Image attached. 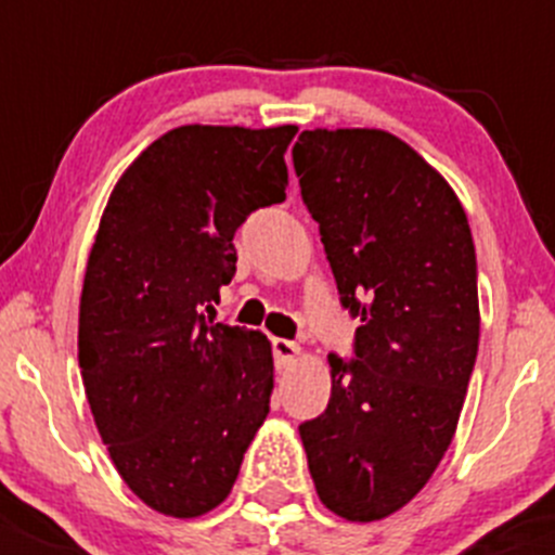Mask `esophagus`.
I'll list each match as a JSON object with an SVG mask.
<instances>
[{"label": "esophagus", "mask_w": 555, "mask_h": 555, "mask_svg": "<svg viewBox=\"0 0 555 555\" xmlns=\"http://www.w3.org/2000/svg\"><path fill=\"white\" fill-rule=\"evenodd\" d=\"M273 357H276L279 367H289L298 362L300 346L295 344V340H287V338H273Z\"/></svg>", "instance_id": "34e87169"}]
</instances>
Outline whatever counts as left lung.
I'll use <instances>...</instances> for the list:
<instances>
[{"instance_id": "obj_1", "label": "left lung", "mask_w": 555, "mask_h": 555, "mask_svg": "<svg viewBox=\"0 0 555 555\" xmlns=\"http://www.w3.org/2000/svg\"><path fill=\"white\" fill-rule=\"evenodd\" d=\"M346 309L357 360L330 354V402L300 424L327 511L382 520L449 451L478 354L467 215L443 173L382 128H313L293 147Z\"/></svg>"}]
</instances>
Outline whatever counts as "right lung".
Returning <instances> with one entry per match:
<instances>
[{
  "instance_id": "obj_1",
  "label": "right lung",
  "mask_w": 555,
  "mask_h": 555,
  "mask_svg": "<svg viewBox=\"0 0 555 555\" xmlns=\"http://www.w3.org/2000/svg\"><path fill=\"white\" fill-rule=\"evenodd\" d=\"M298 126H179L112 188L88 255L77 360L117 475L155 513L228 500L273 395L271 340L211 322L233 233L284 201Z\"/></svg>"
}]
</instances>
